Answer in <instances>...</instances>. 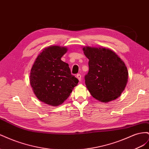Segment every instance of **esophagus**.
<instances>
[{"instance_id": "esophagus-1", "label": "esophagus", "mask_w": 149, "mask_h": 149, "mask_svg": "<svg viewBox=\"0 0 149 149\" xmlns=\"http://www.w3.org/2000/svg\"><path fill=\"white\" fill-rule=\"evenodd\" d=\"M76 78H77L80 81L81 79V75L80 74H77V75H76Z\"/></svg>"}]
</instances>
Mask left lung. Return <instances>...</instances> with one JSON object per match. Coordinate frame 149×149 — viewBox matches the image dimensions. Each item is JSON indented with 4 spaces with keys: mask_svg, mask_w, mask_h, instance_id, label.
<instances>
[{
    "mask_svg": "<svg viewBox=\"0 0 149 149\" xmlns=\"http://www.w3.org/2000/svg\"><path fill=\"white\" fill-rule=\"evenodd\" d=\"M83 50L89 59L85 83L90 94L102 102L116 100L128 81L129 73L124 62L109 48L86 46Z\"/></svg>",
    "mask_w": 149,
    "mask_h": 149,
    "instance_id": "left-lung-1",
    "label": "left lung"
}]
</instances>
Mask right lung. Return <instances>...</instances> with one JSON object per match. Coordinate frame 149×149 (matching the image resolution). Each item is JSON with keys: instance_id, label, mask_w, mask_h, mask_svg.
Wrapping results in <instances>:
<instances>
[{"instance_id": "right-lung-1", "label": "right lung", "mask_w": 149, "mask_h": 149, "mask_svg": "<svg viewBox=\"0 0 149 149\" xmlns=\"http://www.w3.org/2000/svg\"><path fill=\"white\" fill-rule=\"evenodd\" d=\"M68 49L58 45L45 48L31 67L30 85L36 97L46 104H61L78 85V79L71 74L68 64L61 60Z\"/></svg>"}]
</instances>
